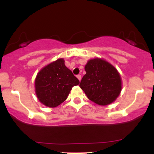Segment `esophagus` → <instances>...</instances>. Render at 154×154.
Wrapping results in <instances>:
<instances>
[{
  "label": "esophagus",
  "instance_id": "34e87169",
  "mask_svg": "<svg viewBox=\"0 0 154 154\" xmlns=\"http://www.w3.org/2000/svg\"><path fill=\"white\" fill-rule=\"evenodd\" d=\"M77 79H78L79 80H81V75H80V74H78V75H77Z\"/></svg>",
  "mask_w": 154,
  "mask_h": 154
}]
</instances>
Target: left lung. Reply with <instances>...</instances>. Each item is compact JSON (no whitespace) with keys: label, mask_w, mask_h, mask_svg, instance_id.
Listing matches in <instances>:
<instances>
[{"label":"left lung","mask_w":154,"mask_h":154,"mask_svg":"<svg viewBox=\"0 0 154 154\" xmlns=\"http://www.w3.org/2000/svg\"><path fill=\"white\" fill-rule=\"evenodd\" d=\"M85 71L80 86L88 98L100 106L114 102L122 91V79L117 69L106 60L95 58L88 60Z\"/></svg>","instance_id":"8db88e82"}]
</instances>
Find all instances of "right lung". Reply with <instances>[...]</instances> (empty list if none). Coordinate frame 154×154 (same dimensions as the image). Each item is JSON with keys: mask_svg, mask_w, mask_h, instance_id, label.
<instances>
[{"mask_svg": "<svg viewBox=\"0 0 154 154\" xmlns=\"http://www.w3.org/2000/svg\"><path fill=\"white\" fill-rule=\"evenodd\" d=\"M79 83L78 79L65 66L64 60L58 59L37 74L35 94L42 104L54 108L64 102L72 87Z\"/></svg>", "mask_w": 154, "mask_h": 154, "instance_id": "right-lung-1", "label": "right lung"}]
</instances>
